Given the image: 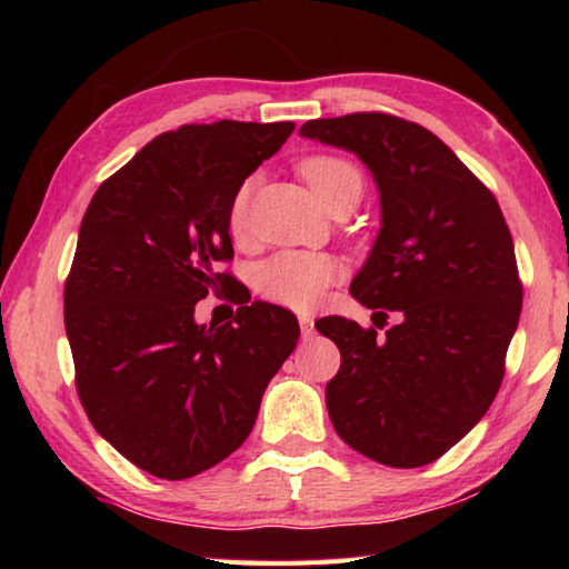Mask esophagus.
<instances>
[{"label":"esophagus","instance_id":"1","mask_svg":"<svg viewBox=\"0 0 569 569\" xmlns=\"http://www.w3.org/2000/svg\"><path fill=\"white\" fill-rule=\"evenodd\" d=\"M298 323H301L303 339H311V336L316 333V329H313V316H311V313H301V316H298Z\"/></svg>","mask_w":569,"mask_h":569}]
</instances>
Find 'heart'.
<instances>
[{
	"label": "heart",
	"instance_id": "b5f03b06",
	"mask_svg": "<svg viewBox=\"0 0 569 569\" xmlns=\"http://www.w3.org/2000/svg\"><path fill=\"white\" fill-rule=\"evenodd\" d=\"M301 176L321 200L323 208H333L341 198H361L363 176L351 160L339 156H311L301 162ZM256 180L246 178L236 190L228 208L230 233L240 238L248 228V203ZM346 276V263L339 256L323 250H281L256 268L258 293L278 306L308 311L319 306L326 291Z\"/></svg>",
	"mask_w": 569,
	"mask_h": 569
}]
</instances>
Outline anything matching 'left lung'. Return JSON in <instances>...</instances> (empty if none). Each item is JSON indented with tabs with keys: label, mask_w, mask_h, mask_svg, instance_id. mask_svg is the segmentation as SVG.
<instances>
[{
	"label": "left lung",
	"mask_w": 569,
	"mask_h": 569,
	"mask_svg": "<svg viewBox=\"0 0 569 569\" xmlns=\"http://www.w3.org/2000/svg\"><path fill=\"white\" fill-rule=\"evenodd\" d=\"M301 134L356 152L373 172L381 230L351 296L383 323L399 313L383 339L341 316L316 323L341 351L326 383L333 429L379 465H431L502 387L522 311L512 233L492 190L417 122L353 112L308 120Z\"/></svg>",
	"instance_id": "8db88e82"
}]
</instances>
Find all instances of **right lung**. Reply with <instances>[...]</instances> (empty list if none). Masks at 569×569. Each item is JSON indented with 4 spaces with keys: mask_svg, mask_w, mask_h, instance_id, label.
Returning <instances> with one entry per match:
<instances>
[{
    "mask_svg": "<svg viewBox=\"0 0 569 569\" xmlns=\"http://www.w3.org/2000/svg\"><path fill=\"white\" fill-rule=\"evenodd\" d=\"M293 122L182 124L102 182L64 281L74 387L98 435L134 467L188 479L253 429L268 381L296 349L291 311L246 303L200 326L208 293L233 301L228 208ZM250 298V296H248Z\"/></svg>",
    "mask_w": 569,
    "mask_h": 569,
    "instance_id": "obj_1",
    "label": "right lung"
}]
</instances>
